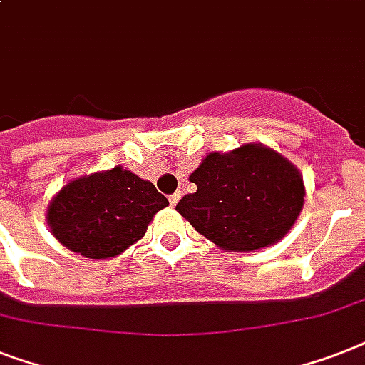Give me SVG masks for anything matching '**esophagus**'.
Instances as JSON below:
<instances>
[{"label":"esophagus","instance_id":"34e87169","mask_svg":"<svg viewBox=\"0 0 365 365\" xmlns=\"http://www.w3.org/2000/svg\"><path fill=\"white\" fill-rule=\"evenodd\" d=\"M180 198H182V192H174V195H170V197H168V202H170V206H176Z\"/></svg>","mask_w":365,"mask_h":365}]
</instances>
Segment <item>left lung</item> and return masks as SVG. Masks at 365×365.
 Wrapping results in <instances>:
<instances>
[{
	"label": "left lung",
	"mask_w": 365,
	"mask_h": 365,
	"mask_svg": "<svg viewBox=\"0 0 365 365\" xmlns=\"http://www.w3.org/2000/svg\"><path fill=\"white\" fill-rule=\"evenodd\" d=\"M189 182L197 191L185 195L176 210L225 251L277 244L296 223L306 197L298 168L262 144L208 153Z\"/></svg>",
	"instance_id": "obj_1"
}]
</instances>
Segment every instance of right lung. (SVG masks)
<instances>
[{
	"label": "right lung",
	"mask_w": 365,
	"mask_h": 365,
	"mask_svg": "<svg viewBox=\"0 0 365 365\" xmlns=\"http://www.w3.org/2000/svg\"><path fill=\"white\" fill-rule=\"evenodd\" d=\"M167 197L152 182L114 167L71 180L46 210V221L59 244L86 259H110L146 234Z\"/></svg>",
	"instance_id": "add662e5"
}]
</instances>
